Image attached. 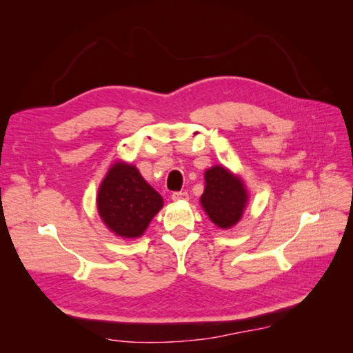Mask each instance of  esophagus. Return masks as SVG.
<instances>
[{"instance_id": "34e87169", "label": "esophagus", "mask_w": 353, "mask_h": 353, "mask_svg": "<svg viewBox=\"0 0 353 353\" xmlns=\"http://www.w3.org/2000/svg\"><path fill=\"white\" fill-rule=\"evenodd\" d=\"M187 199H188V194L185 193V191H175V193H172L174 201H181V200H187Z\"/></svg>"}]
</instances>
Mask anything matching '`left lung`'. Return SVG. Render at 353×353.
Listing matches in <instances>:
<instances>
[{
    "label": "left lung",
    "mask_w": 353,
    "mask_h": 353,
    "mask_svg": "<svg viewBox=\"0 0 353 353\" xmlns=\"http://www.w3.org/2000/svg\"><path fill=\"white\" fill-rule=\"evenodd\" d=\"M206 187L200 197L201 206L219 228H231L240 221L248 203L241 179L223 166H213L205 174Z\"/></svg>",
    "instance_id": "1"
}]
</instances>
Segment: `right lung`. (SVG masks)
I'll return each mask as SVG.
<instances>
[{"mask_svg":"<svg viewBox=\"0 0 353 353\" xmlns=\"http://www.w3.org/2000/svg\"><path fill=\"white\" fill-rule=\"evenodd\" d=\"M97 206L101 219L116 236L134 239L145 231L163 206V199L135 166L114 163L100 185Z\"/></svg>","mask_w":353,"mask_h":353,"instance_id":"1","label":"right lung"}]
</instances>
